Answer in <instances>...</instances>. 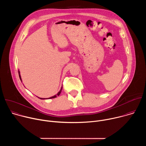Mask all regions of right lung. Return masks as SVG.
<instances>
[{"label": "right lung", "instance_id": "add662e5", "mask_svg": "<svg viewBox=\"0 0 146 146\" xmlns=\"http://www.w3.org/2000/svg\"><path fill=\"white\" fill-rule=\"evenodd\" d=\"M18 73H19V78H20V80H21V76H20V74H19V71H18ZM62 88V87L61 88L60 90L59 91V92L56 95H55V96H52V97H50V98H48V99H52V98H56V96H59V95H60V92H61ZM40 99H45L44 98H40Z\"/></svg>", "mask_w": 146, "mask_h": 146}]
</instances>
